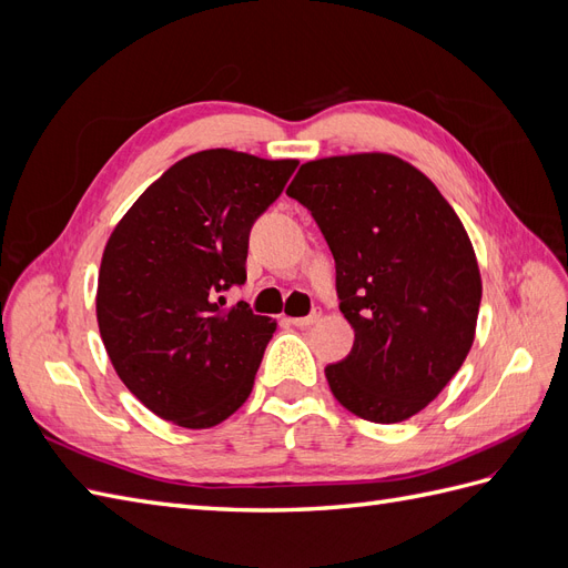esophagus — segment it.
Listing matches in <instances>:
<instances>
[{"label":"esophagus","instance_id":"1","mask_svg":"<svg viewBox=\"0 0 568 568\" xmlns=\"http://www.w3.org/2000/svg\"><path fill=\"white\" fill-rule=\"evenodd\" d=\"M320 320V313H311V315H305V317H286V322L288 324H294V326H311V324H315Z\"/></svg>","mask_w":568,"mask_h":568}]
</instances>
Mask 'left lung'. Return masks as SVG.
Instances as JSON below:
<instances>
[{
  "mask_svg": "<svg viewBox=\"0 0 568 568\" xmlns=\"http://www.w3.org/2000/svg\"><path fill=\"white\" fill-rule=\"evenodd\" d=\"M286 194L313 213L355 332L324 369L334 398L374 424L415 417L448 386L476 336L480 272L436 184L393 153L307 161Z\"/></svg>",
  "mask_w": 568,
  "mask_h": 568,
  "instance_id": "obj_1",
  "label": "left lung"
}]
</instances>
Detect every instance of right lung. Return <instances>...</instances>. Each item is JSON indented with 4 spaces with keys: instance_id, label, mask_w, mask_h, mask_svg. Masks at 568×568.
Here are the masks:
<instances>
[{
    "instance_id": "obj_1",
    "label": "right lung",
    "mask_w": 568,
    "mask_h": 568,
    "mask_svg": "<svg viewBox=\"0 0 568 568\" xmlns=\"http://www.w3.org/2000/svg\"><path fill=\"white\" fill-rule=\"evenodd\" d=\"M296 159L209 149L170 165L111 232L97 322L115 374L153 415L211 428L246 403L277 322L246 303L248 232Z\"/></svg>"
}]
</instances>
